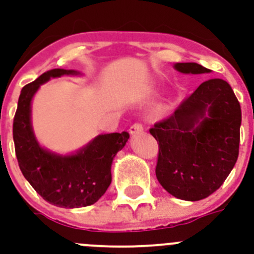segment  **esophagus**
Instances as JSON below:
<instances>
[{
	"label": "esophagus",
	"mask_w": 254,
	"mask_h": 254,
	"mask_svg": "<svg viewBox=\"0 0 254 254\" xmlns=\"http://www.w3.org/2000/svg\"><path fill=\"white\" fill-rule=\"evenodd\" d=\"M143 130V125L140 122H135L132 126L129 127V133L130 134H135V133H140Z\"/></svg>",
	"instance_id": "1"
}]
</instances>
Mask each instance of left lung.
<instances>
[{
	"instance_id": "1",
	"label": "left lung",
	"mask_w": 254,
	"mask_h": 254,
	"mask_svg": "<svg viewBox=\"0 0 254 254\" xmlns=\"http://www.w3.org/2000/svg\"><path fill=\"white\" fill-rule=\"evenodd\" d=\"M175 69L210 72L196 63H178ZM241 121L240 102L230 84L222 79L202 82L172 116L149 129L158 142L155 175L160 185L188 201L210 196L237 162Z\"/></svg>"
}]
</instances>
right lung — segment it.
Returning a JSON list of instances; mask_svg holds the SVG:
<instances>
[{
    "instance_id": "obj_1",
    "label": "right lung",
    "mask_w": 254,
    "mask_h": 254,
    "mask_svg": "<svg viewBox=\"0 0 254 254\" xmlns=\"http://www.w3.org/2000/svg\"><path fill=\"white\" fill-rule=\"evenodd\" d=\"M77 74L53 69L22 89L13 119V140L19 169L29 184L49 204L65 209L95 204L111 184V164L125 147L128 132L109 133L95 138L79 153L60 157L43 149L31 126V101L50 77Z\"/></svg>"
}]
</instances>
